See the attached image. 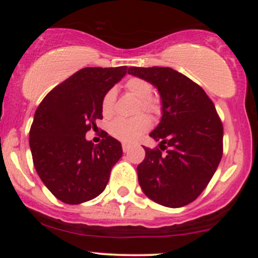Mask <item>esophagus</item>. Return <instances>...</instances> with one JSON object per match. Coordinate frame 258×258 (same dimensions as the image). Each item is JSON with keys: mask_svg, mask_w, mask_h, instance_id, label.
I'll list each match as a JSON object with an SVG mask.
<instances>
[{"mask_svg": "<svg viewBox=\"0 0 258 258\" xmlns=\"http://www.w3.org/2000/svg\"><path fill=\"white\" fill-rule=\"evenodd\" d=\"M122 150L123 153H128L130 150H131V146H128V144H122Z\"/></svg>", "mask_w": 258, "mask_h": 258, "instance_id": "obj_1", "label": "esophagus"}]
</instances>
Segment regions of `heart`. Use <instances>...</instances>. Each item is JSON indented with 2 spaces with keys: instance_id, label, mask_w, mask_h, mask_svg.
<instances>
[{
  "instance_id": "obj_1",
  "label": "heart",
  "mask_w": 258,
  "mask_h": 258,
  "mask_svg": "<svg viewBox=\"0 0 258 258\" xmlns=\"http://www.w3.org/2000/svg\"><path fill=\"white\" fill-rule=\"evenodd\" d=\"M125 87L128 93L139 99L138 112L143 110L144 112L153 115V116L160 114L161 105H160L159 100L152 96L153 87L150 82L141 78H132L126 82ZM115 98H116V92L114 88L106 91L103 96L100 106H102V112L104 116H110L114 112ZM150 125H152L150 119L146 115H139L135 119L119 117L110 123L109 132L112 137L119 139L123 143H135L150 128Z\"/></svg>"
}]
</instances>
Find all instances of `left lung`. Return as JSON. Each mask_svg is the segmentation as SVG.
Returning <instances> with one entry per match:
<instances>
[{
    "label": "left lung",
    "instance_id": "8db88e82",
    "mask_svg": "<svg viewBox=\"0 0 258 258\" xmlns=\"http://www.w3.org/2000/svg\"><path fill=\"white\" fill-rule=\"evenodd\" d=\"M128 74L150 82L161 99V120L149 135L160 149L143 147L139 185L160 205H188L203 193L222 159L223 126L214 103L199 85L171 68L131 67Z\"/></svg>",
    "mask_w": 258,
    "mask_h": 258
}]
</instances>
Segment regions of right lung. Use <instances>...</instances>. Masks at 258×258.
Instances as JSON below:
<instances>
[{"instance_id":"1","label":"right lung","mask_w":258,"mask_h":258,"mask_svg":"<svg viewBox=\"0 0 258 258\" xmlns=\"http://www.w3.org/2000/svg\"><path fill=\"white\" fill-rule=\"evenodd\" d=\"M127 73V67L84 68L44 97L29 135L35 170L57 199L76 205L105 189L111 168L122 156L117 139L104 132L99 144L86 139L103 119L105 92Z\"/></svg>"}]
</instances>
